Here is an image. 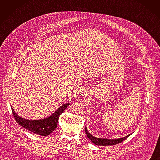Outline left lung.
<instances>
[{"label": "left lung", "instance_id": "8db88e82", "mask_svg": "<svg viewBox=\"0 0 160 160\" xmlns=\"http://www.w3.org/2000/svg\"><path fill=\"white\" fill-rule=\"evenodd\" d=\"M86 129V132L87 134V136L89 138V140L94 143L95 145H114L116 144H118L121 143L122 142H123V140H125V139H127V138H128L129 135H127L125 137L119 138V139H116V140H109V139H103V138H97V137H94L92 135H91L87 130V128L86 127L85 128Z\"/></svg>", "mask_w": 160, "mask_h": 160}]
</instances>
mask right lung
Instances as JSON below:
<instances>
[{"instance_id":"1","label":"right lung","mask_w":160,"mask_h":160,"mask_svg":"<svg viewBox=\"0 0 160 160\" xmlns=\"http://www.w3.org/2000/svg\"><path fill=\"white\" fill-rule=\"evenodd\" d=\"M69 103L62 105L55 113L47 118L38 120H29L21 118L15 112L12 107V111L16 122L28 131L40 136H48L57 128L60 115L63 112L69 105Z\"/></svg>"}]
</instances>
